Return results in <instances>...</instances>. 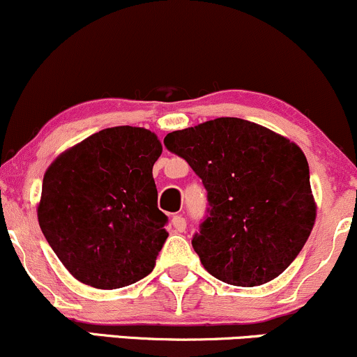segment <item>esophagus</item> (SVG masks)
Returning a JSON list of instances; mask_svg holds the SVG:
<instances>
[{
    "instance_id": "1",
    "label": "esophagus",
    "mask_w": 357,
    "mask_h": 357,
    "mask_svg": "<svg viewBox=\"0 0 357 357\" xmlns=\"http://www.w3.org/2000/svg\"><path fill=\"white\" fill-rule=\"evenodd\" d=\"M171 223H173L174 230L178 231V233H183L184 230H186V220H184L183 216H179V215L173 216V220H171Z\"/></svg>"
}]
</instances>
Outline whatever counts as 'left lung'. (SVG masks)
I'll list each match as a JSON object with an SVG mask.
<instances>
[{"instance_id": "1", "label": "left lung", "mask_w": 357, "mask_h": 357, "mask_svg": "<svg viewBox=\"0 0 357 357\" xmlns=\"http://www.w3.org/2000/svg\"><path fill=\"white\" fill-rule=\"evenodd\" d=\"M208 191L210 216L191 243L218 280L257 287L280 275L317 215L309 165L296 142L255 122L218 117L165 137Z\"/></svg>"}]
</instances>
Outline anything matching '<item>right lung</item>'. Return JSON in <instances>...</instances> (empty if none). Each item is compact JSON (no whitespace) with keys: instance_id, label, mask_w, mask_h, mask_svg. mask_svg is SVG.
<instances>
[{"instance_id":"1","label":"right lung","mask_w":357,"mask_h":357,"mask_svg":"<svg viewBox=\"0 0 357 357\" xmlns=\"http://www.w3.org/2000/svg\"><path fill=\"white\" fill-rule=\"evenodd\" d=\"M161 153L154 132L119 126L68 147L45 171L40 228L82 284L112 290L153 272L169 235L153 178Z\"/></svg>"}]
</instances>
